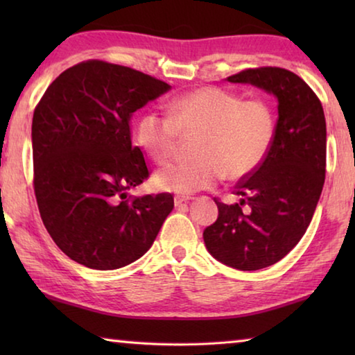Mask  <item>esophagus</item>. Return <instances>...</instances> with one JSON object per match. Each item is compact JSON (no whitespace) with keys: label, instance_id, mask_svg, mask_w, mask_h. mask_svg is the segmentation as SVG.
Segmentation results:
<instances>
[{"label":"esophagus","instance_id":"1","mask_svg":"<svg viewBox=\"0 0 355 355\" xmlns=\"http://www.w3.org/2000/svg\"><path fill=\"white\" fill-rule=\"evenodd\" d=\"M189 197H184V196H175V199H173V203H175V207H182V205H188L189 203Z\"/></svg>","mask_w":355,"mask_h":355}]
</instances>
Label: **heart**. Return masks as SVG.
Here are the masks:
<instances>
[{
	"label": "heart",
	"mask_w": 355,
	"mask_h": 355,
	"mask_svg": "<svg viewBox=\"0 0 355 355\" xmlns=\"http://www.w3.org/2000/svg\"><path fill=\"white\" fill-rule=\"evenodd\" d=\"M277 135V114L264 98L243 100L219 87H199L173 98L169 114L147 111L136 127L139 146L158 164L169 161L182 136H199L197 159L156 172L159 189L192 194L222 178L239 182L260 169Z\"/></svg>",
	"instance_id": "heart-1"
}]
</instances>
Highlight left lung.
<instances>
[{"mask_svg":"<svg viewBox=\"0 0 355 355\" xmlns=\"http://www.w3.org/2000/svg\"><path fill=\"white\" fill-rule=\"evenodd\" d=\"M227 80L250 83L279 100L271 153L260 169L235 186L233 194L241 202L227 205L214 197L219 216L203 230L216 260L257 271L291 252L313 218L326 178V119L318 95L286 69H245Z\"/></svg>","mask_w":355,"mask_h":355,"instance_id":"left-lung-1","label":"left lung"}]
</instances>
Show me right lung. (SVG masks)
Here are the masks:
<instances>
[{"label":"right lung","instance_id":"right-lung-1","mask_svg":"<svg viewBox=\"0 0 355 355\" xmlns=\"http://www.w3.org/2000/svg\"><path fill=\"white\" fill-rule=\"evenodd\" d=\"M164 81L91 59L62 71L33 116L34 194L53 241L71 260L111 271L141 258L173 208L169 192L127 196L150 177L131 144V114Z\"/></svg>","mask_w":355,"mask_h":355}]
</instances>
